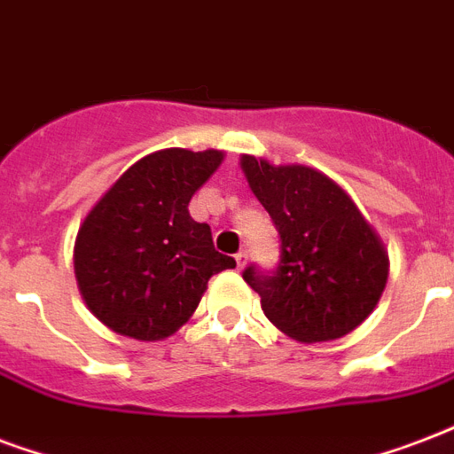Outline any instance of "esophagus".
Here are the masks:
<instances>
[{
  "label": "esophagus",
  "mask_w": 454,
  "mask_h": 454,
  "mask_svg": "<svg viewBox=\"0 0 454 454\" xmlns=\"http://www.w3.org/2000/svg\"><path fill=\"white\" fill-rule=\"evenodd\" d=\"M245 262H247V252H238V254H235V264H238V269H242Z\"/></svg>",
  "instance_id": "1"
}]
</instances>
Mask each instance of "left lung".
Masks as SVG:
<instances>
[{
	"label": "left lung",
	"instance_id": "1",
	"mask_svg": "<svg viewBox=\"0 0 454 454\" xmlns=\"http://www.w3.org/2000/svg\"><path fill=\"white\" fill-rule=\"evenodd\" d=\"M240 168L281 235L273 276L245 269L273 326L297 342L338 340L379 304L388 250L345 190L319 168L242 154Z\"/></svg>",
	"mask_w": 454,
	"mask_h": 454
}]
</instances>
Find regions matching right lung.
I'll return each instance as SVG.
<instances>
[{
	"instance_id": "add662e5",
	"label": "right lung",
	"mask_w": 454,
	"mask_h": 454,
	"mask_svg": "<svg viewBox=\"0 0 454 454\" xmlns=\"http://www.w3.org/2000/svg\"><path fill=\"white\" fill-rule=\"evenodd\" d=\"M221 161V150L152 152L88 212L75 235V281L114 333L164 340L192 317L214 273L235 266L188 212Z\"/></svg>"
}]
</instances>
